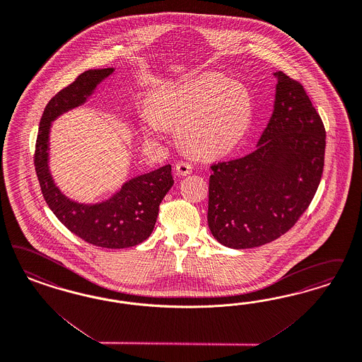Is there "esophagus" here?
Masks as SVG:
<instances>
[{
	"instance_id": "esophagus-1",
	"label": "esophagus",
	"mask_w": 362,
	"mask_h": 362,
	"mask_svg": "<svg viewBox=\"0 0 362 362\" xmlns=\"http://www.w3.org/2000/svg\"><path fill=\"white\" fill-rule=\"evenodd\" d=\"M176 173L182 176L191 174L192 173V164L188 160H180L176 163Z\"/></svg>"
}]
</instances>
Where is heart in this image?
<instances>
[{
  "label": "heart",
  "instance_id": "heart-1",
  "mask_svg": "<svg viewBox=\"0 0 362 362\" xmlns=\"http://www.w3.org/2000/svg\"><path fill=\"white\" fill-rule=\"evenodd\" d=\"M254 116L249 89L221 75H204L164 90L141 113V132L162 136L165 125L177 127L185 146L200 155L223 153L237 146Z\"/></svg>",
  "mask_w": 362,
  "mask_h": 362
}]
</instances>
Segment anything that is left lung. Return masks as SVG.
<instances>
[{"instance_id":"8db88e82","label":"left lung","mask_w":362,"mask_h":362,"mask_svg":"<svg viewBox=\"0 0 362 362\" xmlns=\"http://www.w3.org/2000/svg\"><path fill=\"white\" fill-rule=\"evenodd\" d=\"M274 111L257 150L214 163L207 221L214 238L231 249L273 242L297 223L324 171L326 132L303 86L275 72Z\"/></svg>"}]
</instances>
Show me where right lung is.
<instances>
[{
  "instance_id": "1",
  "label": "right lung",
  "mask_w": 362,
  "mask_h": 362,
  "mask_svg": "<svg viewBox=\"0 0 362 362\" xmlns=\"http://www.w3.org/2000/svg\"><path fill=\"white\" fill-rule=\"evenodd\" d=\"M113 71V68L86 71L49 100L40 120L35 167L44 199L71 233L93 246L125 249L150 237L163 198L174 185L171 165H163L125 182L110 199L96 204L66 198L54 185L48 165L50 123L64 112L84 104L98 84Z\"/></svg>"
}]
</instances>
